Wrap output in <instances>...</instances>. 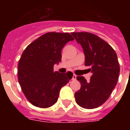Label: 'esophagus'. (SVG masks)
Listing matches in <instances>:
<instances>
[{"label":"esophagus","instance_id":"34e87169","mask_svg":"<svg viewBox=\"0 0 130 130\" xmlns=\"http://www.w3.org/2000/svg\"><path fill=\"white\" fill-rule=\"evenodd\" d=\"M76 77H77V75H75V74H73V77H72V79H73V80H75V79H76Z\"/></svg>","mask_w":130,"mask_h":130}]
</instances>
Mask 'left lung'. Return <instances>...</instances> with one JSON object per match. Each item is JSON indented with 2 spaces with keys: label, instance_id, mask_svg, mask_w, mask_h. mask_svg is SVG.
I'll list each match as a JSON object with an SVG mask.
<instances>
[{
  "label": "left lung",
  "instance_id": "8db88e82",
  "mask_svg": "<svg viewBox=\"0 0 130 130\" xmlns=\"http://www.w3.org/2000/svg\"><path fill=\"white\" fill-rule=\"evenodd\" d=\"M82 45L85 55V65L92 73L90 82L77 76L81 88L75 93V101L84 109L102 105L109 99L119 77V62L114 49L98 36L89 32H72Z\"/></svg>",
  "mask_w": 130,
  "mask_h": 130
}]
</instances>
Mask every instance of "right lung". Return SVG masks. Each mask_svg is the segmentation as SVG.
<instances>
[{
  "instance_id": "right-lung-1",
  "label": "right lung",
  "mask_w": 130,
  "mask_h": 130,
  "mask_svg": "<svg viewBox=\"0 0 130 130\" xmlns=\"http://www.w3.org/2000/svg\"><path fill=\"white\" fill-rule=\"evenodd\" d=\"M74 38L69 33L48 32L29 44L18 64V81L29 103L48 108L57 103L61 88L73 77V73H61L53 67L61 61V51Z\"/></svg>"
}]
</instances>
